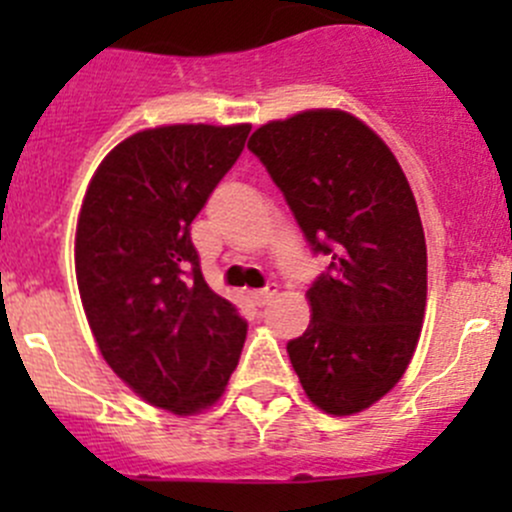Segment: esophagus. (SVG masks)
Returning a JSON list of instances; mask_svg holds the SVG:
<instances>
[{
    "label": "esophagus",
    "instance_id": "34e87169",
    "mask_svg": "<svg viewBox=\"0 0 512 512\" xmlns=\"http://www.w3.org/2000/svg\"><path fill=\"white\" fill-rule=\"evenodd\" d=\"M277 294V285L275 282H270L265 289H257V292H252V302L257 304V307H265V304H270L272 299H275Z\"/></svg>",
    "mask_w": 512,
    "mask_h": 512
}]
</instances>
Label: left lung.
<instances>
[{"instance_id":"obj_1","label":"left lung","mask_w":512,"mask_h":512,"mask_svg":"<svg viewBox=\"0 0 512 512\" xmlns=\"http://www.w3.org/2000/svg\"><path fill=\"white\" fill-rule=\"evenodd\" d=\"M285 195L327 270L312 319L287 344L304 394L349 416L404 376L426 309V240L399 160L359 118L334 108L270 121L247 143Z\"/></svg>"}]
</instances>
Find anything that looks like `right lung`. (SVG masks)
Here are the masks:
<instances>
[{
	"mask_svg": "<svg viewBox=\"0 0 512 512\" xmlns=\"http://www.w3.org/2000/svg\"><path fill=\"white\" fill-rule=\"evenodd\" d=\"M250 126L136 133L98 165L76 227V280L98 349L158 409L190 416L223 396L247 322L200 272L190 223Z\"/></svg>",
	"mask_w": 512,
	"mask_h": 512,
	"instance_id": "right-lung-1",
	"label": "right lung"
}]
</instances>
